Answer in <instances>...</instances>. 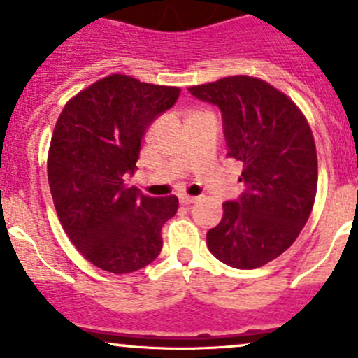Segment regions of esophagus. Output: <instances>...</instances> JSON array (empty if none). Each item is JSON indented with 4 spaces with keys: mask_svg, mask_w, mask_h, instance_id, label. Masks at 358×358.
<instances>
[{
    "mask_svg": "<svg viewBox=\"0 0 358 358\" xmlns=\"http://www.w3.org/2000/svg\"><path fill=\"white\" fill-rule=\"evenodd\" d=\"M197 197H192V196H182L180 197V204L182 206H189L192 204V202H196Z\"/></svg>",
    "mask_w": 358,
    "mask_h": 358,
    "instance_id": "obj_1",
    "label": "esophagus"
}]
</instances>
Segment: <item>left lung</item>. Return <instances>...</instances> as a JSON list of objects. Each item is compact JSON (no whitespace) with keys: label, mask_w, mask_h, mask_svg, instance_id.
<instances>
[{"label":"left lung","mask_w":358,"mask_h":358,"mask_svg":"<svg viewBox=\"0 0 358 358\" xmlns=\"http://www.w3.org/2000/svg\"><path fill=\"white\" fill-rule=\"evenodd\" d=\"M222 110L227 156L243 162L246 190L223 204V218L206 234L220 262L258 268L291 246L305 227L317 192V150L305 115L262 79L230 76L190 86Z\"/></svg>","instance_id":"8db88e82"}]
</instances>
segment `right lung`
<instances>
[{
    "label": "right lung",
    "mask_w": 358,
    "mask_h": 358,
    "mask_svg": "<svg viewBox=\"0 0 358 358\" xmlns=\"http://www.w3.org/2000/svg\"><path fill=\"white\" fill-rule=\"evenodd\" d=\"M180 88L124 74L99 79L59 115L48 152V183L64 230L88 262L131 273L161 252V229L178 199L149 197L126 183L149 126L175 106Z\"/></svg>",
    "instance_id": "obj_1"
}]
</instances>
